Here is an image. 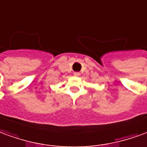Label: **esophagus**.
I'll list each match as a JSON object with an SVG mask.
<instances>
[{
  "mask_svg": "<svg viewBox=\"0 0 147 147\" xmlns=\"http://www.w3.org/2000/svg\"><path fill=\"white\" fill-rule=\"evenodd\" d=\"M74 76H76V77H79V76L81 75V74L79 72H74Z\"/></svg>",
  "mask_w": 147,
  "mask_h": 147,
  "instance_id": "obj_1",
  "label": "esophagus"
}]
</instances>
